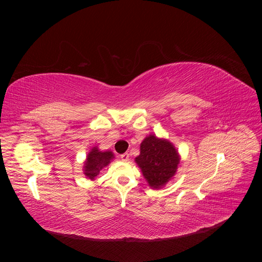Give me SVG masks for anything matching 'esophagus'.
Listing matches in <instances>:
<instances>
[{
  "mask_svg": "<svg viewBox=\"0 0 262 262\" xmlns=\"http://www.w3.org/2000/svg\"><path fill=\"white\" fill-rule=\"evenodd\" d=\"M120 157H121V160L123 161V162H128L129 161V154L128 153H124V154H121L120 155Z\"/></svg>",
  "mask_w": 262,
  "mask_h": 262,
  "instance_id": "esophagus-1",
  "label": "esophagus"
}]
</instances>
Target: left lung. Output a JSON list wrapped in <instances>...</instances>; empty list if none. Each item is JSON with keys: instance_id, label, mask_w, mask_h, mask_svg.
<instances>
[{"instance_id": "1", "label": "left lung", "mask_w": 262, "mask_h": 262, "mask_svg": "<svg viewBox=\"0 0 262 262\" xmlns=\"http://www.w3.org/2000/svg\"><path fill=\"white\" fill-rule=\"evenodd\" d=\"M134 161L148 186L161 189L176 175L180 155L169 140L149 134L142 141L140 155Z\"/></svg>"}]
</instances>
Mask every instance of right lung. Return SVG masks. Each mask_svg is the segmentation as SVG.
<instances>
[{
	"mask_svg": "<svg viewBox=\"0 0 262 262\" xmlns=\"http://www.w3.org/2000/svg\"><path fill=\"white\" fill-rule=\"evenodd\" d=\"M115 158L112 150H100L98 146H93L86 156L83 166V172L91 180H95L100 170L108 166Z\"/></svg>",
	"mask_w": 262,
	"mask_h": 262,
	"instance_id": "add662e5",
	"label": "right lung"
}]
</instances>
